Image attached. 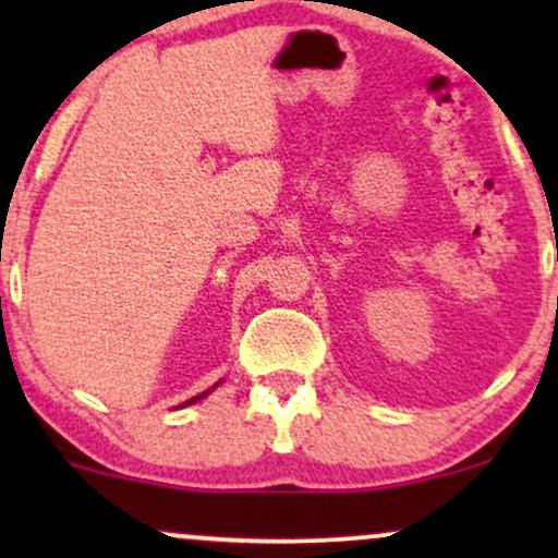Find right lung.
I'll use <instances>...</instances> for the list:
<instances>
[{
	"instance_id": "obj_1",
	"label": "right lung",
	"mask_w": 558,
	"mask_h": 558,
	"mask_svg": "<svg viewBox=\"0 0 558 558\" xmlns=\"http://www.w3.org/2000/svg\"><path fill=\"white\" fill-rule=\"evenodd\" d=\"M217 386H220V383H215V386H213V388H209V390H204V393H198V396H194V399H189V401H185V403H181V407H178V409H183V407H191V403L202 401V399H204V396H209V393H213V390H215Z\"/></svg>"
}]
</instances>
